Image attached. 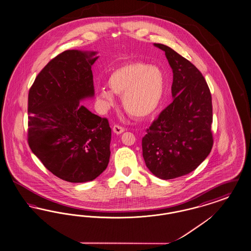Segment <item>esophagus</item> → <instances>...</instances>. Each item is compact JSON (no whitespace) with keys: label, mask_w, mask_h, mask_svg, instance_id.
<instances>
[{"label":"esophagus","mask_w":251,"mask_h":251,"mask_svg":"<svg viewBox=\"0 0 251 251\" xmlns=\"http://www.w3.org/2000/svg\"><path fill=\"white\" fill-rule=\"evenodd\" d=\"M113 131H114L116 134H121V133L124 131V128H122L120 125H114Z\"/></svg>","instance_id":"esophagus-1"}]
</instances>
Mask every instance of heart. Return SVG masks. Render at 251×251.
<instances>
[{
    "label": "heart",
    "mask_w": 251,
    "mask_h": 251,
    "mask_svg": "<svg viewBox=\"0 0 251 251\" xmlns=\"http://www.w3.org/2000/svg\"><path fill=\"white\" fill-rule=\"evenodd\" d=\"M110 88H101L98 96L106 107L114 106L115 95L122 97L125 111L133 118L147 119L158 109L165 90L163 72L142 61L124 64L111 73Z\"/></svg>",
    "instance_id": "b5f03b06"
}]
</instances>
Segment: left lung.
<instances>
[{
  "instance_id": "left-lung-1",
  "label": "left lung",
  "mask_w": 251,
  "mask_h": 251,
  "mask_svg": "<svg viewBox=\"0 0 251 251\" xmlns=\"http://www.w3.org/2000/svg\"><path fill=\"white\" fill-rule=\"evenodd\" d=\"M173 70V102L161 112L143 137L147 167L161 179H172L195 170L213 147L210 90L191 61L162 44Z\"/></svg>"
}]
</instances>
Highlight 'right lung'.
I'll list each match as a JSON object with an SVG mask.
<instances>
[{
  "label": "right lung",
  "instance_id": "add662e5",
  "mask_svg": "<svg viewBox=\"0 0 251 251\" xmlns=\"http://www.w3.org/2000/svg\"><path fill=\"white\" fill-rule=\"evenodd\" d=\"M97 53H60L41 71L29 92L30 150L53 175L72 183L95 179L110 158L108 121L80 103L94 97L91 66Z\"/></svg>",
  "mask_w": 251,
  "mask_h": 251
}]
</instances>
